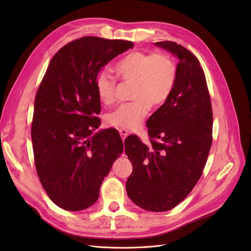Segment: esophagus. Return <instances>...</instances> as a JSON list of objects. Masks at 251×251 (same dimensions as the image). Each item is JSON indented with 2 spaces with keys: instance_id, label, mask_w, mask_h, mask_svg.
<instances>
[{
  "instance_id": "34e87169",
  "label": "esophagus",
  "mask_w": 251,
  "mask_h": 251,
  "mask_svg": "<svg viewBox=\"0 0 251 251\" xmlns=\"http://www.w3.org/2000/svg\"><path fill=\"white\" fill-rule=\"evenodd\" d=\"M119 133H120V135H121V137H122V140L124 141L125 140V138L127 137V135H128V131L126 130V129H119Z\"/></svg>"
}]
</instances>
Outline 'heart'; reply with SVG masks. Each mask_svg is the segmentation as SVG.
Returning <instances> with one entry per match:
<instances>
[{"label": "heart", "mask_w": 251, "mask_h": 251, "mask_svg": "<svg viewBox=\"0 0 251 251\" xmlns=\"http://www.w3.org/2000/svg\"><path fill=\"white\" fill-rule=\"evenodd\" d=\"M115 70L125 81H132V101L122 103L108 115L110 125L122 129H135L141 125L151 105L165 103L174 89L177 79V65L170 56L162 52L135 50L119 60ZM96 90L103 104H112L116 100V80L101 72L96 79Z\"/></svg>", "instance_id": "b5f03b06"}]
</instances>
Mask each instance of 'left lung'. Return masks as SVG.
<instances>
[{"instance_id":"8db88e82","label":"left lung","mask_w":251,"mask_h":251,"mask_svg":"<svg viewBox=\"0 0 251 251\" xmlns=\"http://www.w3.org/2000/svg\"><path fill=\"white\" fill-rule=\"evenodd\" d=\"M175 56L177 79L168 100L147 122L151 144L125 139L133 171L126 182L129 199L149 212H167L195 186L212 146L213 111L200 61L174 42L154 43Z\"/></svg>"}]
</instances>
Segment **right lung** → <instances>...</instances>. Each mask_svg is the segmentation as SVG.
Instances as JSON below:
<instances>
[{
	"label": "right lung",
	"instance_id": "1",
	"mask_svg": "<svg viewBox=\"0 0 251 251\" xmlns=\"http://www.w3.org/2000/svg\"><path fill=\"white\" fill-rule=\"evenodd\" d=\"M133 44L85 36L50 60L37 89L31 127L36 172L50 201L78 212L94 204L102 180L124 150L114 128L100 126L96 79L103 66Z\"/></svg>",
	"mask_w": 251,
	"mask_h": 251
}]
</instances>
